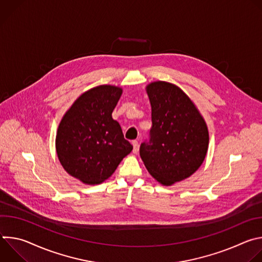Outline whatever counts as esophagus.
Returning <instances> with one entry per match:
<instances>
[{
    "label": "esophagus",
    "mask_w": 262,
    "mask_h": 262,
    "mask_svg": "<svg viewBox=\"0 0 262 262\" xmlns=\"http://www.w3.org/2000/svg\"><path fill=\"white\" fill-rule=\"evenodd\" d=\"M133 152L134 154H138V151H139V143H138V141H133Z\"/></svg>",
    "instance_id": "obj_1"
}]
</instances>
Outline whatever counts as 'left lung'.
Masks as SVG:
<instances>
[{"instance_id":"8db88e82","label":"left lung","mask_w":262,"mask_h":262,"mask_svg":"<svg viewBox=\"0 0 262 262\" xmlns=\"http://www.w3.org/2000/svg\"><path fill=\"white\" fill-rule=\"evenodd\" d=\"M152 127L140 146L148 172L164 185L190 177L203 163L208 130L198 110L180 88L166 82L147 87Z\"/></svg>"}]
</instances>
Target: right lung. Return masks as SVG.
I'll return each instance as SVG.
<instances>
[{"label": "right lung", "instance_id": "obj_1", "mask_svg": "<svg viewBox=\"0 0 262 262\" xmlns=\"http://www.w3.org/2000/svg\"><path fill=\"white\" fill-rule=\"evenodd\" d=\"M122 89L102 85L82 94L62 118L56 138L59 161L71 176L98 184L114 173L132 150L112 118Z\"/></svg>", "mask_w": 262, "mask_h": 262}]
</instances>
